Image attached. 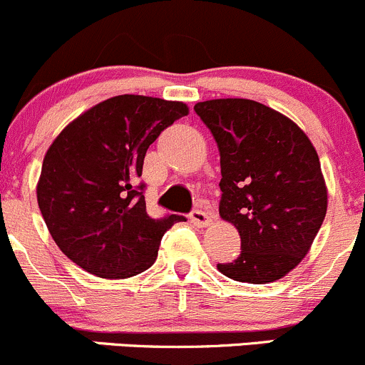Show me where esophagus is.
<instances>
[{
	"mask_svg": "<svg viewBox=\"0 0 365 365\" xmlns=\"http://www.w3.org/2000/svg\"><path fill=\"white\" fill-rule=\"evenodd\" d=\"M189 217H190V222L197 227H206L212 224V217H210L206 212H203V210H194V212H190Z\"/></svg>",
	"mask_w": 365,
	"mask_h": 365,
	"instance_id": "1",
	"label": "esophagus"
}]
</instances>
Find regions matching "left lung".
<instances>
[{
	"instance_id": "obj_1",
	"label": "left lung",
	"mask_w": 365,
	"mask_h": 365,
	"mask_svg": "<svg viewBox=\"0 0 365 365\" xmlns=\"http://www.w3.org/2000/svg\"><path fill=\"white\" fill-rule=\"evenodd\" d=\"M220 153L219 213L240 233L237 259L220 274L249 284L284 277L309 252L327 213V185L305 132L247 98L197 102Z\"/></svg>"
}]
</instances>
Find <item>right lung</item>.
I'll return each mask as SVG.
<instances>
[{
    "mask_svg": "<svg viewBox=\"0 0 365 365\" xmlns=\"http://www.w3.org/2000/svg\"><path fill=\"white\" fill-rule=\"evenodd\" d=\"M183 102L118 95L60 132L43 157L36 200L51 237L83 270L127 279L152 267L165 231L185 217L146 213V150L187 116Z\"/></svg>",
    "mask_w": 365,
    "mask_h": 365,
    "instance_id": "obj_1",
    "label": "right lung"
}]
</instances>
